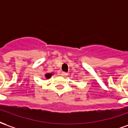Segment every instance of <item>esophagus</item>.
I'll return each mask as SVG.
<instances>
[{
  "instance_id": "esophagus-1",
  "label": "esophagus",
  "mask_w": 128,
  "mask_h": 128,
  "mask_svg": "<svg viewBox=\"0 0 128 128\" xmlns=\"http://www.w3.org/2000/svg\"><path fill=\"white\" fill-rule=\"evenodd\" d=\"M68 73L65 72H61V75L63 76H68Z\"/></svg>"
}]
</instances>
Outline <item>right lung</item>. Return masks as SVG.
<instances>
[{"instance_id": "add662e5", "label": "right lung", "mask_w": 128, "mask_h": 128, "mask_svg": "<svg viewBox=\"0 0 128 128\" xmlns=\"http://www.w3.org/2000/svg\"><path fill=\"white\" fill-rule=\"evenodd\" d=\"M52 75H53V73H46V74H45V78L49 79V78H51Z\"/></svg>"}]
</instances>
